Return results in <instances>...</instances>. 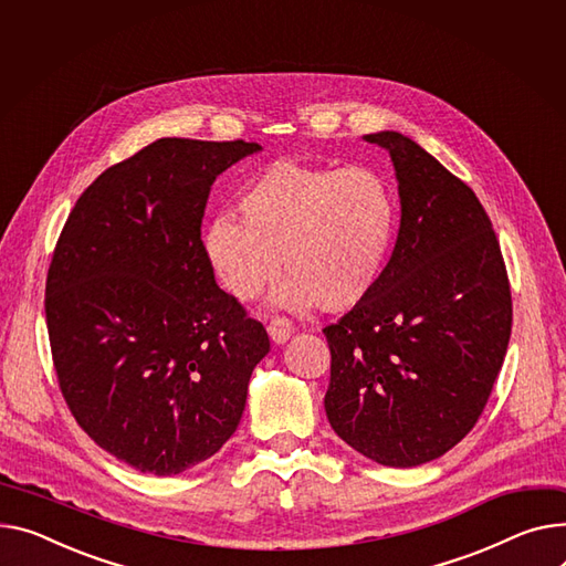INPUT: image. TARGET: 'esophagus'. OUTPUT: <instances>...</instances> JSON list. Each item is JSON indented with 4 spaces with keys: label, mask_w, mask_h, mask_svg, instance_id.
Wrapping results in <instances>:
<instances>
[{
    "label": "esophagus",
    "mask_w": 566,
    "mask_h": 566,
    "mask_svg": "<svg viewBox=\"0 0 566 566\" xmlns=\"http://www.w3.org/2000/svg\"><path fill=\"white\" fill-rule=\"evenodd\" d=\"M269 334L275 344H284L286 338L293 334V323L286 316H273L269 321Z\"/></svg>",
    "instance_id": "34e87169"
}]
</instances>
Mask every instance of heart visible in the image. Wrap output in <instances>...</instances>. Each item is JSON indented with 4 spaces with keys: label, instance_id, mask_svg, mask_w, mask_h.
Listing matches in <instances>:
<instances>
[{
    "label": "heart",
    "instance_id": "heart-1",
    "mask_svg": "<svg viewBox=\"0 0 566 566\" xmlns=\"http://www.w3.org/2000/svg\"><path fill=\"white\" fill-rule=\"evenodd\" d=\"M243 220L218 213L202 250L218 282L254 300L280 275L282 307L346 312L378 286L398 228L389 179L368 166H307L282 159L256 172L239 196Z\"/></svg>",
    "mask_w": 566,
    "mask_h": 566
}]
</instances>
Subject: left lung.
I'll list each match as a JSON object with an SVG mask.
<instances>
[{
    "instance_id": "left-lung-1",
    "label": "left lung",
    "mask_w": 566,
    "mask_h": 566,
    "mask_svg": "<svg viewBox=\"0 0 566 566\" xmlns=\"http://www.w3.org/2000/svg\"><path fill=\"white\" fill-rule=\"evenodd\" d=\"M389 149L400 230L364 303L325 325L329 426L385 467L432 462L478 423L501 373L512 293L503 252L471 188L398 132Z\"/></svg>"
}]
</instances>
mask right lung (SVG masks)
Listing matches in <instances>:
<instances>
[{"instance_id": "1", "label": "right lung", "mask_w": 566, "mask_h": 566, "mask_svg": "<svg viewBox=\"0 0 566 566\" xmlns=\"http://www.w3.org/2000/svg\"><path fill=\"white\" fill-rule=\"evenodd\" d=\"M256 149L149 143L86 188L56 241L45 318L59 389L80 428L140 473L216 455L271 350L266 327L216 284L200 232L216 177Z\"/></svg>"}]
</instances>
